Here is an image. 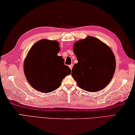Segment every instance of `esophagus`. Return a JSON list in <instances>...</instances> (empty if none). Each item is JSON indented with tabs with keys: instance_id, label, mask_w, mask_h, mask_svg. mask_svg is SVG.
<instances>
[{
	"instance_id": "esophagus-1",
	"label": "esophagus",
	"mask_w": 135,
	"mask_h": 135,
	"mask_svg": "<svg viewBox=\"0 0 135 135\" xmlns=\"http://www.w3.org/2000/svg\"><path fill=\"white\" fill-rule=\"evenodd\" d=\"M69 68L70 69H72V68H73V64H72V65H69Z\"/></svg>"
}]
</instances>
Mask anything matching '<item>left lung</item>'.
Listing matches in <instances>:
<instances>
[{
  "label": "left lung",
  "instance_id": "obj_1",
  "mask_svg": "<svg viewBox=\"0 0 135 135\" xmlns=\"http://www.w3.org/2000/svg\"><path fill=\"white\" fill-rule=\"evenodd\" d=\"M78 63L72 76L80 88L88 92L100 91L112 80L115 69L114 55L107 45L89 36L74 44Z\"/></svg>",
  "mask_w": 135,
  "mask_h": 135
}]
</instances>
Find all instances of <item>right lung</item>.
<instances>
[{
    "mask_svg": "<svg viewBox=\"0 0 135 135\" xmlns=\"http://www.w3.org/2000/svg\"><path fill=\"white\" fill-rule=\"evenodd\" d=\"M58 42L41 40L30 50L23 64L28 82L34 89L42 93H50L57 89L71 70L65 65V60L57 56Z\"/></svg>",
    "mask_w": 135,
    "mask_h": 135,
    "instance_id": "right-lung-1",
    "label": "right lung"
}]
</instances>
